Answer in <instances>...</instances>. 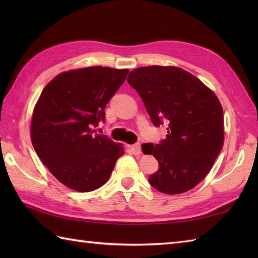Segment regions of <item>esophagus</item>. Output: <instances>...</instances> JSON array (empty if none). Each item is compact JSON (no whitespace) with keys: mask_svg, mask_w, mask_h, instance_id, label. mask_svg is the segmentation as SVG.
<instances>
[{"mask_svg":"<svg viewBox=\"0 0 258 258\" xmlns=\"http://www.w3.org/2000/svg\"><path fill=\"white\" fill-rule=\"evenodd\" d=\"M130 150L132 151V153L134 155H140L141 154V145L140 144H134V145H131L128 146Z\"/></svg>","mask_w":258,"mask_h":258,"instance_id":"1","label":"esophagus"}]
</instances>
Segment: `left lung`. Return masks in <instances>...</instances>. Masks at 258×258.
Returning a JSON list of instances; mask_svg holds the SVG:
<instances>
[{
    "label": "left lung",
    "mask_w": 258,
    "mask_h": 258,
    "mask_svg": "<svg viewBox=\"0 0 258 258\" xmlns=\"http://www.w3.org/2000/svg\"><path fill=\"white\" fill-rule=\"evenodd\" d=\"M138 91L155 126L168 123L160 144L142 145L160 168L149 182L168 195L182 194L210 173L224 143L222 104L210 87L176 67L139 68L127 78Z\"/></svg>",
    "instance_id": "obj_1"
}]
</instances>
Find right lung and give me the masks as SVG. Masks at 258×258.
Masks as SVG:
<instances>
[{
  "mask_svg": "<svg viewBox=\"0 0 258 258\" xmlns=\"http://www.w3.org/2000/svg\"><path fill=\"white\" fill-rule=\"evenodd\" d=\"M127 69L90 67L56 75L33 109L31 140L58 182L86 193L105 184L124 147L93 126L105 119L106 104L124 83Z\"/></svg>",
  "mask_w": 258,
  "mask_h": 258,
  "instance_id": "right-lung-1",
  "label": "right lung"
}]
</instances>
